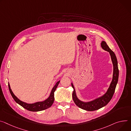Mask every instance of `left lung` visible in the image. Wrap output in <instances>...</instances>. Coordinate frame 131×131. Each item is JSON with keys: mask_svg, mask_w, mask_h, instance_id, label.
I'll list each match as a JSON object with an SVG mask.
<instances>
[{"mask_svg": "<svg viewBox=\"0 0 131 131\" xmlns=\"http://www.w3.org/2000/svg\"><path fill=\"white\" fill-rule=\"evenodd\" d=\"M101 46L104 50L109 52L113 66L112 80L106 92L103 96L98 98H96L93 100L89 102H84L80 100L77 98L75 88L74 87L73 83H72V86L74 89V91L73 92V99L75 103L79 108L86 111H92L97 110L102 108V107L108 104L113 96V94L114 93L115 89L118 81V74H119V72H118L116 57L114 53L109 48V47L106 44L105 41H102L101 43Z\"/></svg>", "mask_w": 131, "mask_h": 131, "instance_id": "1", "label": "left lung"}]
</instances>
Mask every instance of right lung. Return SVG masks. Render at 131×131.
Masks as SVG:
<instances>
[{"mask_svg": "<svg viewBox=\"0 0 131 131\" xmlns=\"http://www.w3.org/2000/svg\"><path fill=\"white\" fill-rule=\"evenodd\" d=\"M59 81H60V80H59L56 83V84L55 85L54 87L52 88L50 96L48 98H47L44 101L37 102L34 103H27L21 101L15 96L14 93H13V92L12 91L9 83H8V87H9V89L12 97H13L15 101L17 103H18L19 105L23 107L25 109L29 111H33V112H37V111H42V110L48 109L53 104L54 101V92L56 90V89L59 84Z\"/></svg>", "mask_w": 131, "mask_h": 131, "instance_id": "add662e5", "label": "right lung"}]
</instances>
